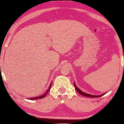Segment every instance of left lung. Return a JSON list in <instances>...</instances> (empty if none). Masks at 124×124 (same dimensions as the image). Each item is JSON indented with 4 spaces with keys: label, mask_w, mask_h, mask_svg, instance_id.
I'll use <instances>...</instances> for the list:
<instances>
[{
    "label": "left lung",
    "mask_w": 124,
    "mask_h": 124,
    "mask_svg": "<svg viewBox=\"0 0 124 124\" xmlns=\"http://www.w3.org/2000/svg\"><path fill=\"white\" fill-rule=\"evenodd\" d=\"M74 86L75 87V90H77V91L78 92L79 94H80L81 95H83L84 96H86V97H101L103 95H104V94H103L102 95H100V96H94V95H90V94H88L86 93H84V92H83V91H81L80 90L79 88H78L77 86H76V85H75V83H74Z\"/></svg>",
    "instance_id": "left-lung-1"
}]
</instances>
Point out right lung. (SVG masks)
<instances>
[{
  "label": "right lung",
  "instance_id": "add662e5",
  "mask_svg": "<svg viewBox=\"0 0 124 124\" xmlns=\"http://www.w3.org/2000/svg\"><path fill=\"white\" fill-rule=\"evenodd\" d=\"M51 84L50 85V87H49V90H47L46 92V93H45L43 95L39 96V97H36L31 98H29V99H30V100H38V99H40V98H44V97H45V96L47 95V93H48V92H49V91H50V89H51Z\"/></svg>",
  "mask_w": 124,
  "mask_h": 124
}]
</instances>
